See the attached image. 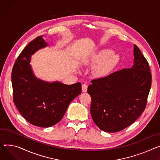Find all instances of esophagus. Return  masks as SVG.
I'll return each instance as SVG.
<instances>
[{
  "label": "esophagus",
  "instance_id": "esophagus-1",
  "mask_svg": "<svg viewBox=\"0 0 160 160\" xmlns=\"http://www.w3.org/2000/svg\"><path fill=\"white\" fill-rule=\"evenodd\" d=\"M88 86L87 84H86V83L82 84V92H87V91H88Z\"/></svg>",
  "mask_w": 160,
  "mask_h": 160
}]
</instances>
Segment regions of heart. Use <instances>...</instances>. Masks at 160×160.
Masks as SVG:
<instances>
[{"mask_svg": "<svg viewBox=\"0 0 160 160\" xmlns=\"http://www.w3.org/2000/svg\"><path fill=\"white\" fill-rule=\"evenodd\" d=\"M118 60V56L114 54L110 49H103L97 54L93 55L89 62L97 63L102 61L95 68V73L98 76H103L110 72Z\"/></svg>", "mask_w": 160, "mask_h": 160, "instance_id": "obj_1", "label": "heart"}]
</instances>
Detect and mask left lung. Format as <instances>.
Segmentation results:
<instances>
[{
	"label": "left lung",
	"mask_w": 160,
	"mask_h": 160,
	"mask_svg": "<svg viewBox=\"0 0 160 160\" xmlns=\"http://www.w3.org/2000/svg\"><path fill=\"white\" fill-rule=\"evenodd\" d=\"M131 68L92 80L88 92L91 97V114L99 128L108 132L120 131L134 123L145 109L152 76L146 58L134 45Z\"/></svg>",
	"instance_id": "1"
}]
</instances>
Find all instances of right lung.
I'll return each mask as SVG.
<instances>
[{
  "mask_svg": "<svg viewBox=\"0 0 160 160\" xmlns=\"http://www.w3.org/2000/svg\"><path fill=\"white\" fill-rule=\"evenodd\" d=\"M47 46L42 36L29 42L18 57L12 72L13 102L17 109L28 122L40 127L59 122L69 103L82 92L80 82L66 85L36 77L30 64L31 55Z\"/></svg>",
  "mask_w": 160,
  "mask_h": 160,
  "instance_id": "1",
  "label": "right lung"
}]
</instances>
